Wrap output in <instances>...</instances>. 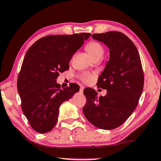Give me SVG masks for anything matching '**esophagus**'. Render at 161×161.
Instances as JSON below:
<instances>
[{
	"label": "esophagus",
	"mask_w": 161,
	"mask_h": 161,
	"mask_svg": "<svg viewBox=\"0 0 161 161\" xmlns=\"http://www.w3.org/2000/svg\"><path fill=\"white\" fill-rule=\"evenodd\" d=\"M84 89H85V87H84L83 85H81L80 86V92H81V93H82V92H83Z\"/></svg>",
	"instance_id": "obj_1"
}]
</instances>
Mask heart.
Returning <instances> with one entry per match:
<instances>
[{
  "label": "heart",
  "mask_w": 161,
  "mask_h": 161,
  "mask_svg": "<svg viewBox=\"0 0 161 161\" xmlns=\"http://www.w3.org/2000/svg\"><path fill=\"white\" fill-rule=\"evenodd\" d=\"M85 49L90 56L94 59L101 58L104 54V49L102 45L96 41H90L85 46ZM96 74L90 72H83L79 75V79L85 83H90L94 80Z\"/></svg>",
  "instance_id": "1"
}]
</instances>
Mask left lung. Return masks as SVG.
Wrapping results in <instances>:
<instances>
[{
	"mask_svg": "<svg viewBox=\"0 0 161 161\" xmlns=\"http://www.w3.org/2000/svg\"><path fill=\"white\" fill-rule=\"evenodd\" d=\"M92 38L110 49L109 60L97 83L107 93L98 98L95 90L85 88L87 102L82 111L93 125L112 130L125 123L136 107L144 87L143 69L137 48L124 33L110 31Z\"/></svg>",
	"mask_w": 161,
	"mask_h": 161,
	"instance_id": "1",
	"label": "left lung"
}]
</instances>
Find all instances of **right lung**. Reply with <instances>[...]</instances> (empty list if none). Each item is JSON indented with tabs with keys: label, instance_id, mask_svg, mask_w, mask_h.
<instances>
[{
	"label": "right lung",
	"instance_id": "1",
	"mask_svg": "<svg viewBox=\"0 0 161 161\" xmlns=\"http://www.w3.org/2000/svg\"><path fill=\"white\" fill-rule=\"evenodd\" d=\"M90 33L51 35L36 42L27 52L17 79L22 109L36 132L50 131L58 120L59 108L80 87L71 83L61 89L59 73L69 70L73 55Z\"/></svg>",
	"mask_w": 161,
	"mask_h": 161
}]
</instances>
